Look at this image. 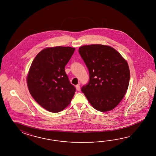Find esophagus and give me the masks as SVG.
Here are the masks:
<instances>
[{"mask_svg":"<svg viewBox=\"0 0 156 156\" xmlns=\"http://www.w3.org/2000/svg\"><path fill=\"white\" fill-rule=\"evenodd\" d=\"M76 90L78 91H79L80 90V86L79 85H76Z\"/></svg>","mask_w":156,"mask_h":156,"instance_id":"34e87169","label":"esophagus"}]
</instances>
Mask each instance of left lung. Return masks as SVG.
<instances>
[{
  "mask_svg": "<svg viewBox=\"0 0 156 156\" xmlns=\"http://www.w3.org/2000/svg\"><path fill=\"white\" fill-rule=\"evenodd\" d=\"M79 52L90 76L89 83L82 87L81 91L97 110L105 112L114 109L129 86L130 71L126 60L106 45L83 46Z\"/></svg>",
  "mask_w": 156,
  "mask_h": 156,
  "instance_id": "1",
  "label": "left lung"
}]
</instances>
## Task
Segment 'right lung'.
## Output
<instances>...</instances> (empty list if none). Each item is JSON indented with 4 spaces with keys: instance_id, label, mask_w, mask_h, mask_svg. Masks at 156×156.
Masks as SVG:
<instances>
[{
    "instance_id": "obj_1",
    "label": "right lung",
    "mask_w": 156,
    "mask_h": 156,
    "mask_svg": "<svg viewBox=\"0 0 156 156\" xmlns=\"http://www.w3.org/2000/svg\"><path fill=\"white\" fill-rule=\"evenodd\" d=\"M75 48L70 47H48L37 54L27 78L30 94L37 103L52 113L68 106L76 88L70 83L65 67Z\"/></svg>"
}]
</instances>
